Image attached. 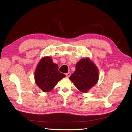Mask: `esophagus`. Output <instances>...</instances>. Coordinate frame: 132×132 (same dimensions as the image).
I'll return each mask as SVG.
<instances>
[{
    "label": "esophagus",
    "instance_id": "esophagus-1",
    "mask_svg": "<svg viewBox=\"0 0 132 132\" xmlns=\"http://www.w3.org/2000/svg\"><path fill=\"white\" fill-rule=\"evenodd\" d=\"M70 75H71V73H69V72L66 73V76L67 77H69L70 76Z\"/></svg>",
    "mask_w": 132,
    "mask_h": 132
}]
</instances>
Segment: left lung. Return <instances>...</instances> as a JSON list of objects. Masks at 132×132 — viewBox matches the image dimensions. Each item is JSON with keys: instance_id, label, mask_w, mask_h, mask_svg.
I'll list each match as a JSON object with an SVG mask.
<instances>
[{"instance_id": "left-lung-1", "label": "left lung", "mask_w": 132, "mask_h": 132, "mask_svg": "<svg viewBox=\"0 0 132 132\" xmlns=\"http://www.w3.org/2000/svg\"><path fill=\"white\" fill-rule=\"evenodd\" d=\"M98 70L95 64L88 58H83L76 65V70L69 79L82 93H87L97 83Z\"/></svg>"}]
</instances>
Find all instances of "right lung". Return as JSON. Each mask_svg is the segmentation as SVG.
Masks as SVG:
<instances>
[{"mask_svg":"<svg viewBox=\"0 0 132 132\" xmlns=\"http://www.w3.org/2000/svg\"><path fill=\"white\" fill-rule=\"evenodd\" d=\"M58 65L50 57H42L35 71V81L44 92H50L57 82L66 76L58 70Z\"/></svg>","mask_w":132,"mask_h":132,"instance_id":"add662e5","label":"right lung"}]
</instances>
